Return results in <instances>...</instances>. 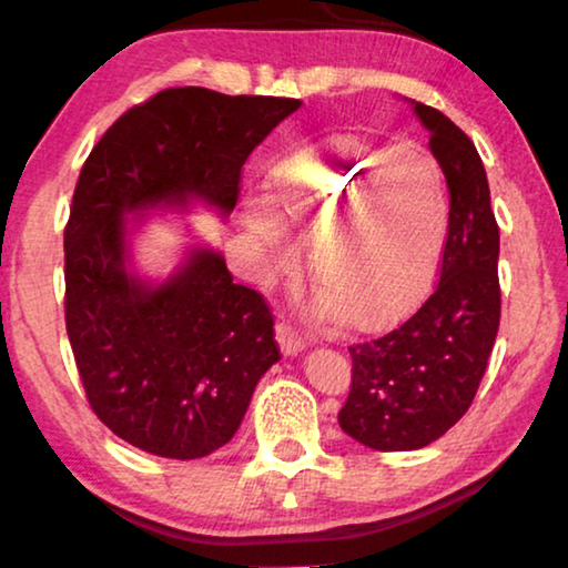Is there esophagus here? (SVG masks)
<instances>
[{"label":"esophagus","instance_id":"34e87169","mask_svg":"<svg viewBox=\"0 0 568 568\" xmlns=\"http://www.w3.org/2000/svg\"><path fill=\"white\" fill-rule=\"evenodd\" d=\"M275 338H277V343H281V351L285 355H295V353H301L305 348L303 335L297 333L287 321H281L275 325Z\"/></svg>","mask_w":568,"mask_h":568}]
</instances>
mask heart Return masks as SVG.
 <instances>
[{
    "label": "heart",
    "instance_id": "obj_1",
    "mask_svg": "<svg viewBox=\"0 0 568 568\" xmlns=\"http://www.w3.org/2000/svg\"><path fill=\"white\" fill-rule=\"evenodd\" d=\"M263 207L287 233L311 237V277L325 297L318 311H338L358 331L388 328L416 311L450 220L444 168L426 148H378L353 134L277 162ZM266 219L250 213L247 223L273 245Z\"/></svg>",
    "mask_w": 568,
    "mask_h": 568
}]
</instances>
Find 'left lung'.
Returning a JSON list of instances; mask_svg holds the SVG:
<instances>
[{
  "label": "left lung",
  "mask_w": 568,
  "mask_h": 568,
  "mask_svg": "<svg viewBox=\"0 0 568 568\" xmlns=\"http://www.w3.org/2000/svg\"><path fill=\"white\" fill-rule=\"evenodd\" d=\"M444 168L450 220L434 293L396 331L353 343L341 428L376 450L434 444L464 416L484 378L501 321L498 225L484 162L444 112L413 102Z\"/></svg>",
  "instance_id": "obj_1"
}]
</instances>
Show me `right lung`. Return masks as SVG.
<instances>
[{"mask_svg":"<svg viewBox=\"0 0 568 568\" xmlns=\"http://www.w3.org/2000/svg\"><path fill=\"white\" fill-rule=\"evenodd\" d=\"M297 108L170 88L84 160L64 227V323L94 416L134 448L190 460L225 446L281 348L271 305L215 250H192L162 285L130 275L124 215L195 197L230 213L250 152Z\"/></svg>","mask_w":568,"mask_h":568,"instance_id":"add662e5","label":"right lung"}]
</instances>
